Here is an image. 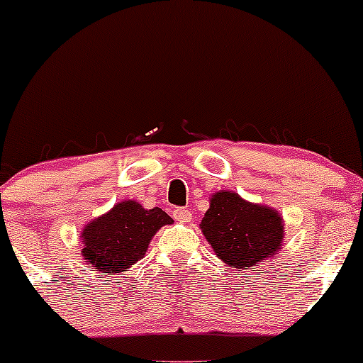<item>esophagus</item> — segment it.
<instances>
[{
  "label": "esophagus",
  "mask_w": 363,
  "mask_h": 363,
  "mask_svg": "<svg viewBox=\"0 0 363 363\" xmlns=\"http://www.w3.org/2000/svg\"><path fill=\"white\" fill-rule=\"evenodd\" d=\"M172 215L177 222H189L191 220V211L187 210V208H182V206L176 208V210L172 211Z\"/></svg>",
  "instance_id": "34e87169"
}]
</instances>
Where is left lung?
<instances>
[{
	"label": "left lung",
	"instance_id": "obj_1",
	"mask_svg": "<svg viewBox=\"0 0 363 363\" xmlns=\"http://www.w3.org/2000/svg\"><path fill=\"white\" fill-rule=\"evenodd\" d=\"M201 230L225 264L254 268L278 254L283 242V220L273 210L244 201L232 191L211 196Z\"/></svg>",
	"mask_w": 363,
	"mask_h": 363
}]
</instances>
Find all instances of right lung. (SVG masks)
<instances>
[{
	"label": "right lung",
	"instance_id": "obj_1",
	"mask_svg": "<svg viewBox=\"0 0 363 363\" xmlns=\"http://www.w3.org/2000/svg\"><path fill=\"white\" fill-rule=\"evenodd\" d=\"M174 220L160 208L145 210L136 201L118 203L82 232V254L94 272L119 273L147 252L155 232Z\"/></svg>",
	"mask_w": 363,
	"mask_h": 363
}]
</instances>
